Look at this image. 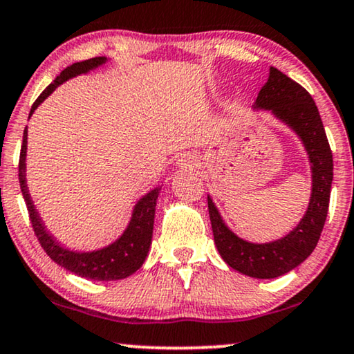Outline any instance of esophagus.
Returning a JSON list of instances; mask_svg holds the SVG:
<instances>
[{"mask_svg":"<svg viewBox=\"0 0 354 354\" xmlns=\"http://www.w3.org/2000/svg\"><path fill=\"white\" fill-rule=\"evenodd\" d=\"M178 166L180 167H183V169H193V167H196L198 166V160H196V156L194 155H183L180 160H178Z\"/></svg>","mask_w":354,"mask_h":354,"instance_id":"obj_1","label":"esophagus"}]
</instances>
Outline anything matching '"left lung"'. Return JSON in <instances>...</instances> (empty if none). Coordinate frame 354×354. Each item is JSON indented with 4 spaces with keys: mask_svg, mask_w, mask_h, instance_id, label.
I'll return each mask as SVG.
<instances>
[{
    "mask_svg": "<svg viewBox=\"0 0 354 354\" xmlns=\"http://www.w3.org/2000/svg\"><path fill=\"white\" fill-rule=\"evenodd\" d=\"M254 109L271 111L304 143L313 180L308 209L299 225L284 238L255 244L241 239L225 225L211 196H207V207L215 245L225 262L250 278L271 279L289 273L315 250L329 209L334 162L313 97L283 71L271 66L268 81L260 89Z\"/></svg>",
    "mask_w": 354,
    "mask_h": 354,
    "instance_id": "1",
    "label": "left lung"
}]
</instances>
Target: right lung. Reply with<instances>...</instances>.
<instances>
[{
  "label": "right lung",
  "mask_w": 354,
  "mask_h": 354,
  "mask_svg": "<svg viewBox=\"0 0 354 354\" xmlns=\"http://www.w3.org/2000/svg\"><path fill=\"white\" fill-rule=\"evenodd\" d=\"M106 57H94L83 60V62H76L73 65L66 66V68L50 83L48 88L41 92L39 97L35 100L30 110V116L33 111L38 109V105L44 99L53 94L57 86L65 83L66 80L75 78V76L88 73L89 70H94L97 66L104 65ZM28 116V118H30ZM25 156H27V127L24 131V142L20 148V160H19V182L20 189H22L25 204H27L30 222H32L33 232L37 234L41 248L46 250V254L54 260L55 263L64 266L65 270L71 273L81 276V278H88L94 281H116L124 279L132 273H136L145 262L148 249L151 244L153 236V223H155V207L156 199L160 194L161 187L153 188L148 192L145 196L137 201L132 211L131 222L124 230V233L118 238L115 243L106 245L104 249L92 250V252H75V250L65 249L60 245L54 236H50L48 230H46L43 220L35 209V204L30 198L27 178H25Z\"/></svg>",
  "instance_id": "add662e5"
}]
</instances>
